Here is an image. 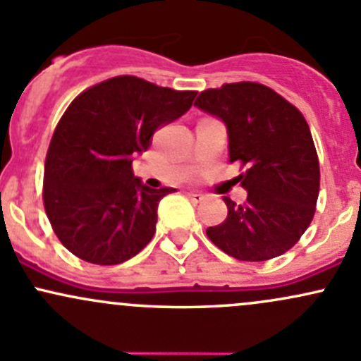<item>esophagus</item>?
I'll return each mask as SVG.
<instances>
[{
  "label": "esophagus",
  "mask_w": 361,
  "mask_h": 361,
  "mask_svg": "<svg viewBox=\"0 0 361 361\" xmlns=\"http://www.w3.org/2000/svg\"><path fill=\"white\" fill-rule=\"evenodd\" d=\"M188 197H189V200H191V201H195V203H200V201L201 200H203V195H201V192H196V191H189L188 192Z\"/></svg>",
  "instance_id": "obj_1"
}]
</instances>
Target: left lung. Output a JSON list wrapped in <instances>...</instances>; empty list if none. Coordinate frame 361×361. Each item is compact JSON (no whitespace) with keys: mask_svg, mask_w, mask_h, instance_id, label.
Returning <instances> with one entry per match:
<instances>
[{"mask_svg":"<svg viewBox=\"0 0 361 361\" xmlns=\"http://www.w3.org/2000/svg\"><path fill=\"white\" fill-rule=\"evenodd\" d=\"M195 106L227 127L228 160L239 161L243 204L224 197L227 219L208 239L241 262H265L290 250L315 215L320 166L301 111L258 82L200 92Z\"/></svg>","mask_w":361,"mask_h":361,"instance_id":"8db88e82","label":"left lung"}]
</instances>
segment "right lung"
<instances>
[{"label": "right lung", "mask_w": 361, "mask_h": 361, "mask_svg": "<svg viewBox=\"0 0 361 361\" xmlns=\"http://www.w3.org/2000/svg\"><path fill=\"white\" fill-rule=\"evenodd\" d=\"M195 98L196 91L118 75L73 99L53 134L42 188L49 224L71 253L94 265H118L151 241L158 203L176 189L142 184L133 158Z\"/></svg>", "instance_id": "right-lung-1"}]
</instances>
